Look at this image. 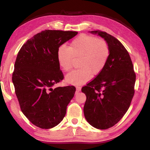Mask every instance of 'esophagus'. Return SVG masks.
<instances>
[{"mask_svg": "<svg viewBox=\"0 0 150 150\" xmlns=\"http://www.w3.org/2000/svg\"><path fill=\"white\" fill-rule=\"evenodd\" d=\"M80 91H81V87H79V86L76 87V92H75V93L78 94L80 92Z\"/></svg>", "mask_w": 150, "mask_h": 150, "instance_id": "1", "label": "esophagus"}]
</instances>
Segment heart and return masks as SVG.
<instances>
[{"label":"heart","instance_id":"b5f03b06","mask_svg":"<svg viewBox=\"0 0 150 150\" xmlns=\"http://www.w3.org/2000/svg\"><path fill=\"white\" fill-rule=\"evenodd\" d=\"M57 60L63 71H68L72 66L73 57H81L80 69L73 70L65 76V81L72 85L87 83L94 75H98L105 69L110 56V47L105 40L87 34L79 35L69 47L61 45L57 51Z\"/></svg>","mask_w":150,"mask_h":150}]
</instances>
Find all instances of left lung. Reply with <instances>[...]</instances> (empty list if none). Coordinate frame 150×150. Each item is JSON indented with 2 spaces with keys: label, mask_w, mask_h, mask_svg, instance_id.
<instances>
[{
  "label": "left lung",
  "mask_w": 150,
  "mask_h": 150,
  "mask_svg": "<svg viewBox=\"0 0 150 150\" xmlns=\"http://www.w3.org/2000/svg\"><path fill=\"white\" fill-rule=\"evenodd\" d=\"M90 32L108 43L110 56L103 71L81 89L87 96L83 111L91 126L105 130L118 123L130 107L136 74L130 55L119 40L100 30Z\"/></svg>",
  "instance_id": "8db88e82"
}]
</instances>
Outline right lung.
I'll list each match as a JSON object with an SVG mask.
<instances>
[{
	"instance_id": "1",
	"label": "right lung",
	"mask_w": 150,
	"mask_h": 150,
	"mask_svg": "<svg viewBox=\"0 0 150 150\" xmlns=\"http://www.w3.org/2000/svg\"><path fill=\"white\" fill-rule=\"evenodd\" d=\"M77 34L45 30L28 40L18 54L12 74L15 93L22 112L40 128L59 124L74 96V86L53 87L63 79L57 60L58 47Z\"/></svg>"
}]
</instances>
